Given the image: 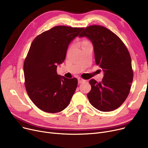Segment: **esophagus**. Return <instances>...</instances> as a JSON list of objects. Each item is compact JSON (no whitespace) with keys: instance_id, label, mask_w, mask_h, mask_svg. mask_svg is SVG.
<instances>
[{"instance_id":"1","label":"esophagus","mask_w":148,"mask_h":148,"mask_svg":"<svg viewBox=\"0 0 148 148\" xmlns=\"http://www.w3.org/2000/svg\"><path fill=\"white\" fill-rule=\"evenodd\" d=\"M77 79H78V83H80V84L85 82V80L84 79H83L82 78H81V77H79V78Z\"/></svg>"}]
</instances>
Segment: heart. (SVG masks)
<instances>
[{
	"label": "heart",
	"instance_id": "b5f03b06",
	"mask_svg": "<svg viewBox=\"0 0 148 148\" xmlns=\"http://www.w3.org/2000/svg\"><path fill=\"white\" fill-rule=\"evenodd\" d=\"M89 41H86V40H84V41H82V45H86V44H89Z\"/></svg>",
	"mask_w": 148,
	"mask_h": 148
}]
</instances>
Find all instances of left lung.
<instances>
[{
	"mask_svg": "<svg viewBox=\"0 0 148 148\" xmlns=\"http://www.w3.org/2000/svg\"><path fill=\"white\" fill-rule=\"evenodd\" d=\"M79 37H86L91 41L96 64L104 72L101 82L94 79L89 81V102L99 111H113L125 101L133 82L129 51L117 35L103 26L87 27Z\"/></svg>",
	"mask_w": 148,
	"mask_h": 148,
	"instance_id": "8db88e82",
	"label": "left lung"
}]
</instances>
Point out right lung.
Instances as JSON below:
<instances>
[{"label":"right lung","mask_w":148,"mask_h":148,"mask_svg":"<svg viewBox=\"0 0 148 148\" xmlns=\"http://www.w3.org/2000/svg\"><path fill=\"white\" fill-rule=\"evenodd\" d=\"M83 28L58 26L37 36L24 62L27 94L41 110L58 113L69 105L77 86V79L57 74L58 65L65 59L69 44Z\"/></svg>","instance_id":"obj_1"}]
</instances>
